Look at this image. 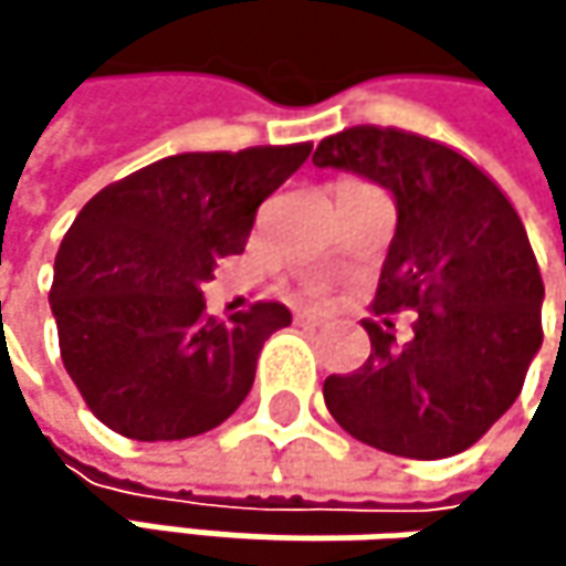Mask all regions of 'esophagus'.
I'll return each mask as SVG.
<instances>
[{
    "instance_id": "esophagus-1",
    "label": "esophagus",
    "mask_w": 566,
    "mask_h": 566,
    "mask_svg": "<svg viewBox=\"0 0 566 566\" xmlns=\"http://www.w3.org/2000/svg\"><path fill=\"white\" fill-rule=\"evenodd\" d=\"M297 324H304V327H321L324 321H321L314 311H297Z\"/></svg>"
}]
</instances>
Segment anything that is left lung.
I'll list each match as a JSON object with an SVG mask.
<instances>
[{
  "label": "left lung",
  "instance_id": "left-lung-1",
  "mask_svg": "<svg viewBox=\"0 0 566 566\" xmlns=\"http://www.w3.org/2000/svg\"><path fill=\"white\" fill-rule=\"evenodd\" d=\"M311 160L377 182L396 206L377 317L364 321L370 357L324 380L331 416L390 455L469 449L509 412L544 337V282L514 206L462 154L394 127H350ZM399 310L417 311L406 345L392 337Z\"/></svg>",
  "mask_w": 566,
  "mask_h": 566
}]
</instances>
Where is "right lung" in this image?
I'll list each match as a JSON object with an SVG mask.
<instances>
[{"label":"right lung","mask_w":566,"mask_h":566,"mask_svg":"<svg viewBox=\"0 0 566 566\" xmlns=\"http://www.w3.org/2000/svg\"><path fill=\"white\" fill-rule=\"evenodd\" d=\"M307 154L311 144L176 154L77 212L49 301L64 370L104 426L140 442L189 439L242 406L291 311L265 301L219 321L202 284L242 255L259 206Z\"/></svg>","instance_id":"add662e5"}]
</instances>
